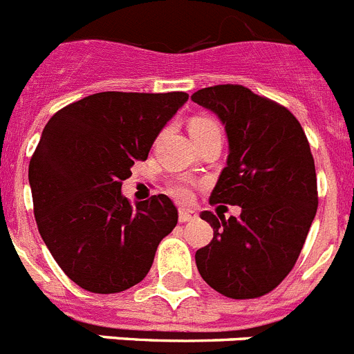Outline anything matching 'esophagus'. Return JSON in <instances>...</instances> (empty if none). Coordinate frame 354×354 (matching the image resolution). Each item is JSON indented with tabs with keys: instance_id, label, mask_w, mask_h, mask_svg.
<instances>
[{
	"instance_id": "esophagus-1",
	"label": "esophagus",
	"mask_w": 354,
	"mask_h": 354,
	"mask_svg": "<svg viewBox=\"0 0 354 354\" xmlns=\"http://www.w3.org/2000/svg\"><path fill=\"white\" fill-rule=\"evenodd\" d=\"M196 213L190 212V209H180V213H178V221H180L181 224H185V222L196 221Z\"/></svg>"
}]
</instances>
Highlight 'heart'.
Instances as JSON below:
<instances>
[{
    "mask_svg": "<svg viewBox=\"0 0 354 354\" xmlns=\"http://www.w3.org/2000/svg\"><path fill=\"white\" fill-rule=\"evenodd\" d=\"M189 132L192 136L194 142L201 141V139L208 138L212 133L221 132V127L215 120L208 116H194L189 123ZM171 196L178 201H190L192 199V190H194V185L190 183L189 180H173L167 187Z\"/></svg>",
    "mask_w": 354,
    "mask_h": 354,
    "instance_id": "heart-1",
    "label": "heart"
}]
</instances>
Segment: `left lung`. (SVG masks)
I'll return each mask as SVG.
<instances>
[{"instance_id":"left-lung-1","label":"left lung","mask_w":354,"mask_h":354,"mask_svg":"<svg viewBox=\"0 0 354 354\" xmlns=\"http://www.w3.org/2000/svg\"><path fill=\"white\" fill-rule=\"evenodd\" d=\"M192 102L225 125L227 165L209 205H238L240 216L203 212L213 240L196 252L206 284L232 300L268 295L289 275L317 212L314 157L289 109L241 84L203 88Z\"/></svg>"}]
</instances>
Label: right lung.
I'll return each mask as SVG.
<instances>
[{"instance_id": "right-lung-1", "label": "right lung", "mask_w": 354, "mask_h": 354, "mask_svg": "<svg viewBox=\"0 0 354 354\" xmlns=\"http://www.w3.org/2000/svg\"><path fill=\"white\" fill-rule=\"evenodd\" d=\"M183 91H102L59 109L30 160L38 232L79 288L113 295L139 284L178 209L164 194L130 205L122 181L146 160L158 132L187 102Z\"/></svg>"}]
</instances>
